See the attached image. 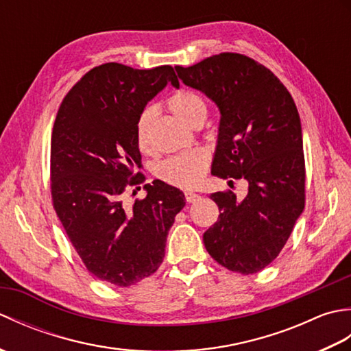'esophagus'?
I'll list each match as a JSON object with an SVG mask.
<instances>
[{"instance_id":"1","label":"esophagus","mask_w":351,"mask_h":351,"mask_svg":"<svg viewBox=\"0 0 351 351\" xmlns=\"http://www.w3.org/2000/svg\"><path fill=\"white\" fill-rule=\"evenodd\" d=\"M184 195H185V200H187L189 204L196 202V200H199V199H200V196L197 195V193H193V191H185Z\"/></svg>"}]
</instances>
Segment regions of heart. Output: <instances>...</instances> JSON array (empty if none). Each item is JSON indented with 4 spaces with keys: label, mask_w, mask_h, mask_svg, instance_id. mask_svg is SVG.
<instances>
[{
    "label": "heart",
    "mask_w": 351,
    "mask_h": 351,
    "mask_svg": "<svg viewBox=\"0 0 351 351\" xmlns=\"http://www.w3.org/2000/svg\"><path fill=\"white\" fill-rule=\"evenodd\" d=\"M167 107L180 121L193 125L199 117H205L206 106L200 96L191 90H178L167 99ZM155 119V110L146 107L137 117L136 137L140 151H151V132ZM210 162V155L205 149H191L176 155L169 156L167 160L158 164L156 175L160 180L175 187L190 189L196 185L205 173Z\"/></svg>",
    "instance_id": "obj_1"
}]
</instances>
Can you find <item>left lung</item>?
<instances>
[{
  "label": "left lung",
  "instance_id": "8db88e82",
  "mask_svg": "<svg viewBox=\"0 0 351 351\" xmlns=\"http://www.w3.org/2000/svg\"><path fill=\"white\" fill-rule=\"evenodd\" d=\"M175 69L219 107L211 173L249 182L243 200L232 191L213 193L220 215L204 234L205 247L230 271L258 273L279 255L304 208L299 111L280 80L245 56L221 52Z\"/></svg>",
  "mask_w": 351,
  "mask_h": 351
}]
</instances>
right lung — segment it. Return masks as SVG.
I'll return each mask as SVG.
<instances>
[{
    "mask_svg": "<svg viewBox=\"0 0 351 351\" xmlns=\"http://www.w3.org/2000/svg\"><path fill=\"white\" fill-rule=\"evenodd\" d=\"M167 83L171 66L134 69L106 63L64 96L51 136V195L57 217L86 268L116 287H131L162 263L169 229L185 206L181 190L160 180L126 205L140 175L137 117Z\"/></svg>",
    "mask_w": 351,
    "mask_h": 351,
    "instance_id": "1",
    "label": "right lung"
}]
</instances>
